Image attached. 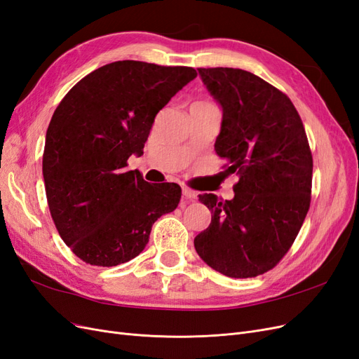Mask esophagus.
<instances>
[{
    "label": "esophagus",
    "mask_w": 359,
    "mask_h": 359,
    "mask_svg": "<svg viewBox=\"0 0 359 359\" xmlns=\"http://www.w3.org/2000/svg\"><path fill=\"white\" fill-rule=\"evenodd\" d=\"M182 196L186 199L194 201V199H198V193L191 190V189H189V187H182Z\"/></svg>",
    "instance_id": "obj_1"
}]
</instances>
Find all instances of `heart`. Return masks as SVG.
I'll use <instances>...</instances> for the list:
<instances>
[{
	"mask_svg": "<svg viewBox=\"0 0 359 359\" xmlns=\"http://www.w3.org/2000/svg\"><path fill=\"white\" fill-rule=\"evenodd\" d=\"M196 103H203V104H212L211 102H205V100H201V102H196Z\"/></svg>",
	"mask_w": 359,
	"mask_h": 359,
	"instance_id": "obj_1",
	"label": "heart"
}]
</instances>
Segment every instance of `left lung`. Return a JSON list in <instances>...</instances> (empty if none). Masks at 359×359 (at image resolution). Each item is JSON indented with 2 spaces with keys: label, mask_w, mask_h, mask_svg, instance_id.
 Returning <instances> with one entry per match:
<instances>
[{
  "label": "left lung",
  "mask_w": 359,
  "mask_h": 359,
  "mask_svg": "<svg viewBox=\"0 0 359 359\" xmlns=\"http://www.w3.org/2000/svg\"><path fill=\"white\" fill-rule=\"evenodd\" d=\"M198 72L223 109L215 153L240 180L232 201L199 196L212 217L194 248L219 273L252 278L285 257L309 212V139L289 97L262 78L229 67Z\"/></svg>",
  "instance_id": "8db88e82"
}]
</instances>
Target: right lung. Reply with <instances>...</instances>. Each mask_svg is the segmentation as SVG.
Returning <instances> with one entry per match:
<instances>
[{"label": "right lung", "mask_w": 359, "mask_h": 359, "mask_svg": "<svg viewBox=\"0 0 359 359\" xmlns=\"http://www.w3.org/2000/svg\"><path fill=\"white\" fill-rule=\"evenodd\" d=\"M196 76L193 67L115 61L86 74L53 112L43 151L48 205L85 264L128 262L158 217L178 206V184L147 182L127 160L142 154L158 111Z\"/></svg>", "instance_id": "right-lung-1"}]
</instances>
